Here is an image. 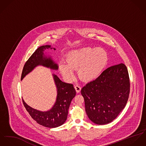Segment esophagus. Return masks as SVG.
<instances>
[{
    "instance_id": "obj_1",
    "label": "esophagus",
    "mask_w": 146,
    "mask_h": 146,
    "mask_svg": "<svg viewBox=\"0 0 146 146\" xmlns=\"http://www.w3.org/2000/svg\"><path fill=\"white\" fill-rule=\"evenodd\" d=\"M74 88H75V90H76L77 93H79L81 91V87L80 86L76 85V86H74Z\"/></svg>"
}]
</instances>
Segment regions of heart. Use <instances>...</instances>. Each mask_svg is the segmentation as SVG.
Returning a JSON list of instances; mask_svg holds the SVG:
<instances>
[{"label": "heart", "mask_w": 146, "mask_h": 146, "mask_svg": "<svg viewBox=\"0 0 146 146\" xmlns=\"http://www.w3.org/2000/svg\"><path fill=\"white\" fill-rule=\"evenodd\" d=\"M108 59V54L104 49L84 47L69 52L65 59L66 64L60 63L59 70L64 78L70 81L74 78L73 70L77 69L81 80L90 82L101 74Z\"/></svg>", "instance_id": "1"}]
</instances>
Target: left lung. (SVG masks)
I'll return each instance as SVG.
<instances>
[{"mask_svg": "<svg viewBox=\"0 0 146 146\" xmlns=\"http://www.w3.org/2000/svg\"><path fill=\"white\" fill-rule=\"evenodd\" d=\"M129 92V74L123 63L109 67L81 90L87 115L98 125L107 124L118 116L127 103Z\"/></svg>", "mask_w": 146, "mask_h": 146, "instance_id": "obj_1", "label": "left lung"}]
</instances>
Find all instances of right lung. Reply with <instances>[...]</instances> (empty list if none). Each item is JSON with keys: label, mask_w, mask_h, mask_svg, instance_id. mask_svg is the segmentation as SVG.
<instances>
[{"label": "right lung", "mask_w": 146, "mask_h": 146, "mask_svg": "<svg viewBox=\"0 0 146 146\" xmlns=\"http://www.w3.org/2000/svg\"><path fill=\"white\" fill-rule=\"evenodd\" d=\"M49 48L52 49L50 45H44L36 49L23 66L21 81L38 65H42L53 70L58 69V65L51 57H47L44 55L45 50ZM54 49L55 50V48ZM52 76L57 88V97L54 106L50 110L47 111L37 110L29 106L22 99L26 110L33 120L40 125L49 128L58 127L65 123L70 102L76 94L72 84L62 82L54 74Z\"/></svg>", "instance_id": "add662e5"}]
</instances>
